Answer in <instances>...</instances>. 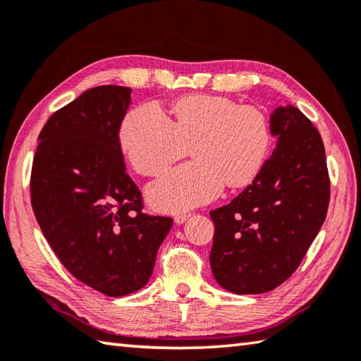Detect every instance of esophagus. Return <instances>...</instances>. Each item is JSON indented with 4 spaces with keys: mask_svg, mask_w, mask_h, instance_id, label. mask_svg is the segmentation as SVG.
Listing matches in <instances>:
<instances>
[{
    "mask_svg": "<svg viewBox=\"0 0 361 361\" xmlns=\"http://www.w3.org/2000/svg\"><path fill=\"white\" fill-rule=\"evenodd\" d=\"M189 216H190V214H186V213H185V214H183V213H181V214H176V216L173 217V221H175L176 225H181V224H185V222L188 221Z\"/></svg>",
    "mask_w": 361,
    "mask_h": 361,
    "instance_id": "esophagus-1",
    "label": "esophagus"
}]
</instances>
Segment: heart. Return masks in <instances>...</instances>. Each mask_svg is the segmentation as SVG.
Returning <instances> with one entry per match:
<instances>
[{"label":"heart","instance_id":"1","mask_svg":"<svg viewBox=\"0 0 361 361\" xmlns=\"http://www.w3.org/2000/svg\"><path fill=\"white\" fill-rule=\"evenodd\" d=\"M173 118L157 103L130 111L120 123L118 144L133 169L157 176L185 157L194 161L166 173L147 189L153 208L176 213L214 200L225 183L243 188L263 167L271 145L266 116L219 95H190L172 106Z\"/></svg>","mask_w":361,"mask_h":361}]
</instances>
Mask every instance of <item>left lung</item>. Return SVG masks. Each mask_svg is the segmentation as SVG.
<instances>
[{
	"instance_id": "8db88e82",
	"label": "left lung",
	"mask_w": 361,
	"mask_h": 361,
	"mask_svg": "<svg viewBox=\"0 0 361 361\" xmlns=\"http://www.w3.org/2000/svg\"><path fill=\"white\" fill-rule=\"evenodd\" d=\"M277 147L252 185L211 211V271L235 294H263L298 269L327 216L330 180L326 150L313 123L294 108L271 114Z\"/></svg>"
}]
</instances>
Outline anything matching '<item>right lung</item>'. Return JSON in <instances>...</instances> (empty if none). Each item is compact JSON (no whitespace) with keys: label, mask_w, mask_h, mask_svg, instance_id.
Returning a JSON list of instances; mask_svg holds the SVG:
<instances>
[{"label":"right lung","mask_w":361,"mask_h":361,"mask_svg":"<svg viewBox=\"0 0 361 361\" xmlns=\"http://www.w3.org/2000/svg\"><path fill=\"white\" fill-rule=\"evenodd\" d=\"M131 89L98 86L63 106L39 134L31 204L63 267L109 298L152 277L171 217L142 213V194L126 173L118 144Z\"/></svg>","instance_id":"right-lung-1"}]
</instances>
